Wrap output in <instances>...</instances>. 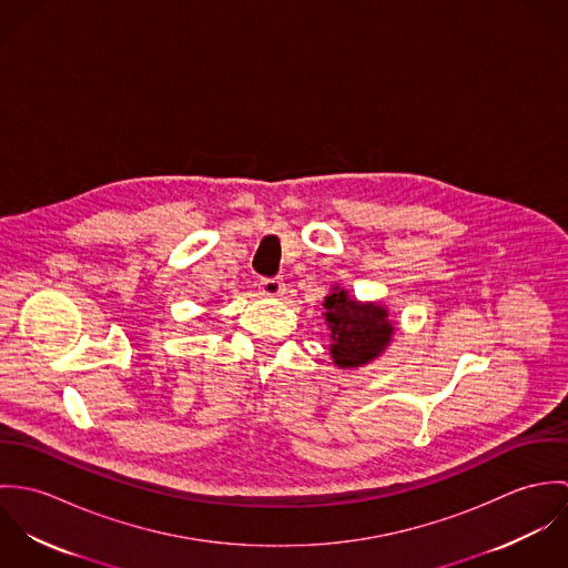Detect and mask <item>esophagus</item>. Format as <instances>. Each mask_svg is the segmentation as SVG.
<instances>
[{
	"label": "esophagus",
	"instance_id": "obj_1",
	"mask_svg": "<svg viewBox=\"0 0 568 568\" xmlns=\"http://www.w3.org/2000/svg\"><path fill=\"white\" fill-rule=\"evenodd\" d=\"M260 291H262L264 295H268V297H282L284 291H286V286H284L282 277H262V280H260Z\"/></svg>",
	"mask_w": 568,
	"mask_h": 568
}]
</instances>
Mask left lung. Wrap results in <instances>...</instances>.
I'll use <instances>...</instances> for the list:
<instances>
[{"label": "left lung", "instance_id": "left-lung-1", "mask_svg": "<svg viewBox=\"0 0 568 568\" xmlns=\"http://www.w3.org/2000/svg\"><path fill=\"white\" fill-rule=\"evenodd\" d=\"M325 322L332 329V358L338 367H358L376 358L389 343L394 325L376 304L352 302L345 291L325 297Z\"/></svg>", "mask_w": 568, "mask_h": 568}]
</instances>
